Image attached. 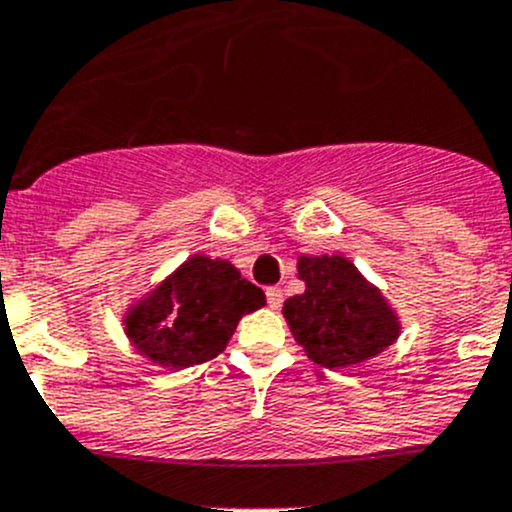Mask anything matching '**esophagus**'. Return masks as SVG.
<instances>
[{"mask_svg":"<svg viewBox=\"0 0 512 512\" xmlns=\"http://www.w3.org/2000/svg\"><path fill=\"white\" fill-rule=\"evenodd\" d=\"M266 301H268V308H273V311H278V308L283 306V291L278 286H268L266 288Z\"/></svg>","mask_w":512,"mask_h":512,"instance_id":"esophagus-1","label":"esophagus"}]
</instances>
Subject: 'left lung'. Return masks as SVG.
<instances>
[{
  "instance_id": "8db88e82",
  "label": "left lung",
  "mask_w": 512,
  "mask_h": 512,
  "mask_svg": "<svg viewBox=\"0 0 512 512\" xmlns=\"http://www.w3.org/2000/svg\"><path fill=\"white\" fill-rule=\"evenodd\" d=\"M306 291L283 303V316L298 346L323 368H351L371 361L401 336L391 303L341 254L298 256Z\"/></svg>"
}]
</instances>
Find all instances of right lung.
<instances>
[{"mask_svg": "<svg viewBox=\"0 0 512 512\" xmlns=\"http://www.w3.org/2000/svg\"><path fill=\"white\" fill-rule=\"evenodd\" d=\"M263 303L261 288L234 263L196 254L129 306L124 331L141 356L181 371L219 356L241 318Z\"/></svg>", "mask_w": 512, "mask_h": 512, "instance_id": "add662e5", "label": "right lung"}]
</instances>
